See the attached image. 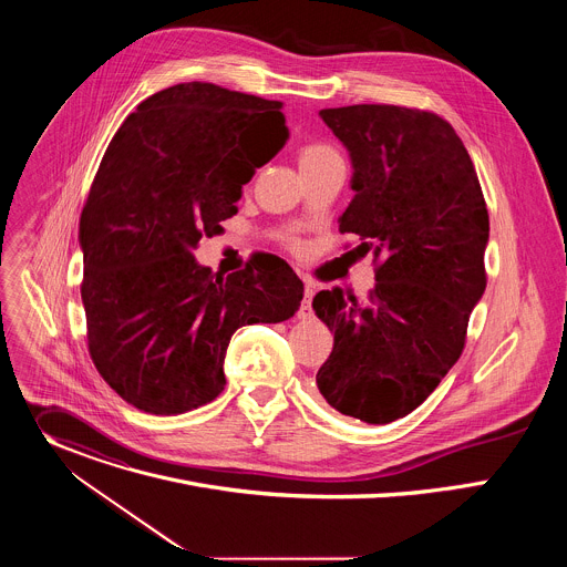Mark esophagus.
<instances>
[{
	"mask_svg": "<svg viewBox=\"0 0 567 567\" xmlns=\"http://www.w3.org/2000/svg\"><path fill=\"white\" fill-rule=\"evenodd\" d=\"M311 298H313V287L309 282H305V300L300 305V311H298V318H311L313 311H311Z\"/></svg>",
	"mask_w": 567,
	"mask_h": 567,
	"instance_id": "esophagus-1",
	"label": "esophagus"
}]
</instances>
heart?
<instances>
[{
	"label": "heart",
	"instance_id": "b5f03b06",
	"mask_svg": "<svg viewBox=\"0 0 567 567\" xmlns=\"http://www.w3.org/2000/svg\"><path fill=\"white\" fill-rule=\"evenodd\" d=\"M334 158H341L337 154V150L328 143H307L300 147L298 152V164H300V171H307V168H316V166H322L328 164V161H334Z\"/></svg>",
	"mask_w": 567,
	"mask_h": 567
}]
</instances>
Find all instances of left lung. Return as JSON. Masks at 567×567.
Masks as SVG:
<instances>
[{
	"label": "left lung",
	"mask_w": 567,
	"mask_h": 567,
	"mask_svg": "<svg viewBox=\"0 0 567 567\" xmlns=\"http://www.w3.org/2000/svg\"><path fill=\"white\" fill-rule=\"evenodd\" d=\"M348 147L354 197L341 233L361 237L377 282L365 300L318 291L311 307L334 332L316 385L365 424L413 413L464 350L471 309L487 287L489 213L473 161L437 114L396 105L320 110Z\"/></svg>",
	"instance_id": "1"
}]
</instances>
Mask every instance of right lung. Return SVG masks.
I'll return each instance as SVG.
<instances>
[{
  "instance_id": "add662e5",
  "label": "right lung",
  "mask_w": 567,
  "mask_h": 567,
  "mask_svg": "<svg viewBox=\"0 0 567 567\" xmlns=\"http://www.w3.org/2000/svg\"><path fill=\"white\" fill-rule=\"evenodd\" d=\"M280 110V101L182 83L145 99L105 150L80 215V296L96 370L138 411L182 415L213 401L233 332L300 307L302 282L280 258L221 276L193 256L287 143ZM258 128L275 134L254 151Z\"/></svg>"
}]
</instances>
